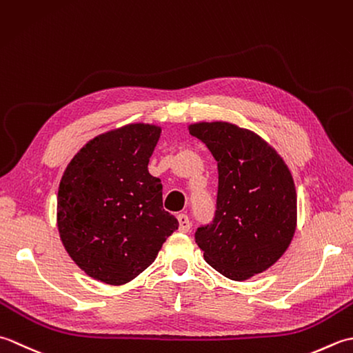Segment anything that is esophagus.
Wrapping results in <instances>:
<instances>
[{
    "mask_svg": "<svg viewBox=\"0 0 353 353\" xmlns=\"http://www.w3.org/2000/svg\"><path fill=\"white\" fill-rule=\"evenodd\" d=\"M178 222H179V232L187 233L190 230V219L185 213H179L178 214Z\"/></svg>",
    "mask_w": 353,
    "mask_h": 353,
    "instance_id": "34e87169",
    "label": "esophagus"
}]
</instances>
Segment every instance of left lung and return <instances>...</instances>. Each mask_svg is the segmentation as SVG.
<instances>
[{"label": "left lung", "mask_w": 353, "mask_h": 353, "mask_svg": "<svg viewBox=\"0 0 353 353\" xmlns=\"http://www.w3.org/2000/svg\"><path fill=\"white\" fill-rule=\"evenodd\" d=\"M189 131L218 161L216 212L198 227L205 262L232 280L268 270L296 232L297 195L285 161L267 141L225 121L195 123Z\"/></svg>", "instance_id": "8db88e82"}]
</instances>
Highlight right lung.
I'll use <instances>...</instances> for the list:
<instances>
[{
  "label": "right lung",
  "mask_w": 353,
  "mask_h": 353,
  "mask_svg": "<svg viewBox=\"0 0 353 353\" xmlns=\"http://www.w3.org/2000/svg\"><path fill=\"white\" fill-rule=\"evenodd\" d=\"M154 125H128L92 139L63 172L57 228L70 257L108 285L145 271L178 219L163 208V184L148 164L160 139Z\"/></svg>",
  "instance_id": "right-lung-1"
}]
</instances>
